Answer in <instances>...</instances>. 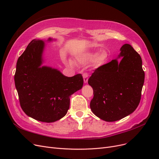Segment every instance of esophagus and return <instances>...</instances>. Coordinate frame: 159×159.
Listing matches in <instances>:
<instances>
[{
    "label": "esophagus",
    "mask_w": 159,
    "mask_h": 159,
    "mask_svg": "<svg viewBox=\"0 0 159 159\" xmlns=\"http://www.w3.org/2000/svg\"><path fill=\"white\" fill-rule=\"evenodd\" d=\"M83 79H84V83H88L89 75L87 74L86 73H84L83 74Z\"/></svg>",
    "instance_id": "obj_1"
}]
</instances>
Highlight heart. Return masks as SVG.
I'll list each match as a JSON object with an SVG mask.
<instances>
[{
	"instance_id": "heart-1",
	"label": "heart",
	"mask_w": 159,
	"mask_h": 159,
	"mask_svg": "<svg viewBox=\"0 0 159 159\" xmlns=\"http://www.w3.org/2000/svg\"><path fill=\"white\" fill-rule=\"evenodd\" d=\"M107 59H108V54L104 52L100 53L97 52H90L79 55L76 57V60L80 64H89L95 61L98 65H102L106 63ZM68 64L70 66H73L74 63L72 60L70 59L68 61Z\"/></svg>"
}]
</instances>
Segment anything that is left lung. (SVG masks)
I'll list each match as a JSON object with an SVG mask.
<instances>
[{
	"label": "left lung",
	"instance_id": "left-lung-1",
	"mask_svg": "<svg viewBox=\"0 0 159 159\" xmlns=\"http://www.w3.org/2000/svg\"><path fill=\"white\" fill-rule=\"evenodd\" d=\"M120 51L116 59L96 69L88 81L94 91L90 109L108 122L120 120L135 110L144 84L141 56L127 43Z\"/></svg>",
	"mask_w": 159,
	"mask_h": 159
}]
</instances>
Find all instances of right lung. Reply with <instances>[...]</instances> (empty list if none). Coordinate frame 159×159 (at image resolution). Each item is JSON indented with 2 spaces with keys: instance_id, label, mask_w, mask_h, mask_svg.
<instances>
[{
  "instance_id": "add662e5",
  "label": "right lung",
  "mask_w": 159,
  "mask_h": 159,
  "mask_svg": "<svg viewBox=\"0 0 159 159\" xmlns=\"http://www.w3.org/2000/svg\"><path fill=\"white\" fill-rule=\"evenodd\" d=\"M44 49L43 40L34 39L28 44L17 61L14 82L24 113L51 123L66 114L70 96L82 89L84 81L80 74L68 77L57 69L43 66Z\"/></svg>"
}]
</instances>
